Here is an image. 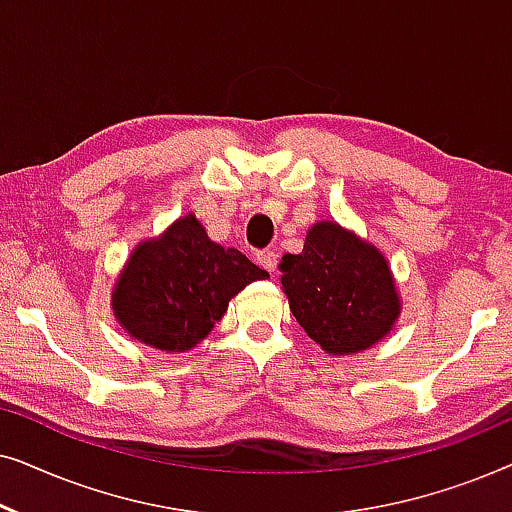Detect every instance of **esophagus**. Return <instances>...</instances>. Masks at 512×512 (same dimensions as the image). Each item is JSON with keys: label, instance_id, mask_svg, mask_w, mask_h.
<instances>
[{"label": "esophagus", "instance_id": "1", "mask_svg": "<svg viewBox=\"0 0 512 512\" xmlns=\"http://www.w3.org/2000/svg\"><path fill=\"white\" fill-rule=\"evenodd\" d=\"M256 263L261 265L263 270H268L270 275H272V272L277 270V251H272V249L258 251V254H256Z\"/></svg>", "mask_w": 512, "mask_h": 512}]
</instances>
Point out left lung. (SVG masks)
Segmentation results:
<instances>
[{"mask_svg": "<svg viewBox=\"0 0 512 512\" xmlns=\"http://www.w3.org/2000/svg\"><path fill=\"white\" fill-rule=\"evenodd\" d=\"M279 272L293 317L331 356L366 352L401 317L387 256L335 221L314 223L303 251L284 254Z\"/></svg>", "mask_w": 512, "mask_h": 512, "instance_id": "left-lung-1", "label": "left lung"}]
</instances>
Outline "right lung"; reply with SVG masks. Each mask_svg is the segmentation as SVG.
<instances>
[{
    "mask_svg": "<svg viewBox=\"0 0 512 512\" xmlns=\"http://www.w3.org/2000/svg\"><path fill=\"white\" fill-rule=\"evenodd\" d=\"M270 277L242 251L209 240L195 214L132 249L111 291L125 333L165 354H184L212 333L244 286Z\"/></svg>",
    "mask_w": 512,
    "mask_h": 512,
    "instance_id": "add662e5",
    "label": "right lung"
}]
</instances>
